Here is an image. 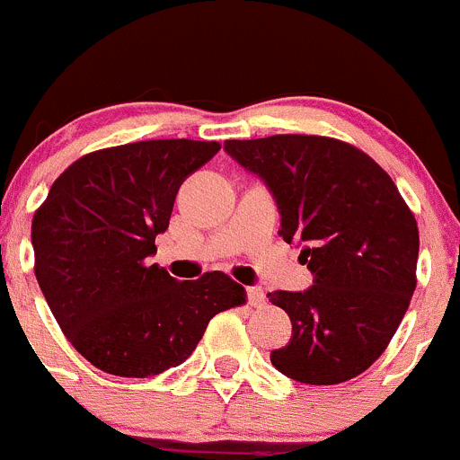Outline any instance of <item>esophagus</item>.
Here are the masks:
<instances>
[{
    "mask_svg": "<svg viewBox=\"0 0 460 460\" xmlns=\"http://www.w3.org/2000/svg\"><path fill=\"white\" fill-rule=\"evenodd\" d=\"M245 293H248L250 306L261 308L263 304H266V293H263V290L259 288V286H250V288H245Z\"/></svg>",
    "mask_w": 460,
    "mask_h": 460,
    "instance_id": "34e87169",
    "label": "esophagus"
}]
</instances>
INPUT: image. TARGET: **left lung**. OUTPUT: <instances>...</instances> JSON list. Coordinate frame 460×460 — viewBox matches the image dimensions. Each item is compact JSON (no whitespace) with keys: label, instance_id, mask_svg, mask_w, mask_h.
I'll return each mask as SVG.
<instances>
[{"label":"left lung","instance_id":"1","mask_svg":"<svg viewBox=\"0 0 460 460\" xmlns=\"http://www.w3.org/2000/svg\"><path fill=\"white\" fill-rule=\"evenodd\" d=\"M226 152L275 197L286 243L313 272L304 293H268L293 322L277 371L340 385L369 369L416 290L418 226L398 188L362 149L326 136L226 140Z\"/></svg>","mask_w":460,"mask_h":460}]
</instances>
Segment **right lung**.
Segmentation results:
<instances>
[{"label": "right lung", "mask_w": 460, "mask_h": 460, "mask_svg": "<svg viewBox=\"0 0 460 460\" xmlns=\"http://www.w3.org/2000/svg\"><path fill=\"white\" fill-rule=\"evenodd\" d=\"M221 149L215 140H140L77 158L33 215L35 277L82 358L120 378L179 367L208 322L245 304L226 272L179 281L149 263L181 183Z\"/></svg>", "instance_id": "obj_1"}]
</instances>
